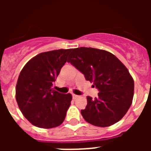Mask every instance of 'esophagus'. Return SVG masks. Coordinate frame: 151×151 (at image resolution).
Here are the masks:
<instances>
[{"mask_svg":"<svg viewBox=\"0 0 151 151\" xmlns=\"http://www.w3.org/2000/svg\"><path fill=\"white\" fill-rule=\"evenodd\" d=\"M78 97V96L76 95V94H73V99H76V98Z\"/></svg>","mask_w":151,"mask_h":151,"instance_id":"1","label":"esophagus"}]
</instances>
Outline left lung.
I'll list each match as a JSON object with an SVG mask.
<instances>
[{
	"mask_svg": "<svg viewBox=\"0 0 151 151\" xmlns=\"http://www.w3.org/2000/svg\"><path fill=\"white\" fill-rule=\"evenodd\" d=\"M67 62L99 91L94 99L87 97V106L81 110L85 120L99 127L110 126L120 120L134 95V80L124 64L106 50L83 47L73 49Z\"/></svg>",
	"mask_w": 151,
	"mask_h": 151,
	"instance_id": "1",
	"label": "left lung"
}]
</instances>
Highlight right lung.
<instances>
[{
  "mask_svg": "<svg viewBox=\"0 0 151 151\" xmlns=\"http://www.w3.org/2000/svg\"><path fill=\"white\" fill-rule=\"evenodd\" d=\"M72 49L44 52L30 60L19 73L16 99L23 116L42 129L59 126L71 104L72 95L52 88Z\"/></svg>",
  "mask_w": 151,
  "mask_h": 151,
  "instance_id": "add662e5",
  "label": "right lung"
}]
</instances>
